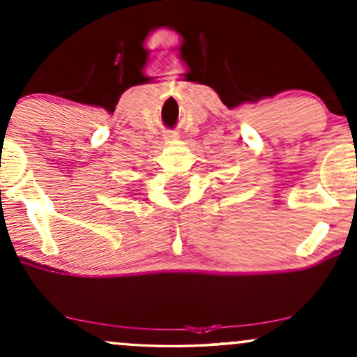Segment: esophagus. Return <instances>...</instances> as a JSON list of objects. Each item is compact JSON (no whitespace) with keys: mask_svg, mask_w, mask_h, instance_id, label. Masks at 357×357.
<instances>
[{"mask_svg":"<svg viewBox=\"0 0 357 357\" xmlns=\"http://www.w3.org/2000/svg\"><path fill=\"white\" fill-rule=\"evenodd\" d=\"M165 139H166V141H176V139H178V134H176V132H167Z\"/></svg>","mask_w":357,"mask_h":357,"instance_id":"obj_1","label":"esophagus"}]
</instances>
